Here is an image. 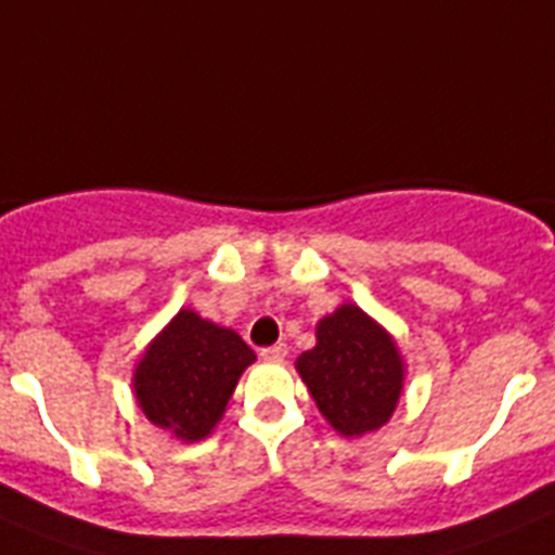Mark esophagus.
I'll list each match as a JSON object with an SVG mask.
<instances>
[{
    "label": "esophagus",
    "mask_w": 555,
    "mask_h": 555,
    "mask_svg": "<svg viewBox=\"0 0 555 555\" xmlns=\"http://www.w3.org/2000/svg\"><path fill=\"white\" fill-rule=\"evenodd\" d=\"M288 352L286 345H272V347H263L261 350V358L263 361H283Z\"/></svg>",
    "instance_id": "esophagus-1"
}]
</instances>
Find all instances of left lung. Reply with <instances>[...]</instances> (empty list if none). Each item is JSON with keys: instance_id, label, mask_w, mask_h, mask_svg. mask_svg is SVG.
I'll list each match as a JSON object with an SVG mask.
<instances>
[{"instance_id": "obj_1", "label": "left lung", "mask_w": 555, "mask_h": 555, "mask_svg": "<svg viewBox=\"0 0 555 555\" xmlns=\"http://www.w3.org/2000/svg\"><path fill=\"white\" fill-rule=\"evenodd\" d=\"M313 403L341 436H364L389 423L405 366L395 338L352 302L317 325V347L297 358Z\"/></svg>"}]
</instances>
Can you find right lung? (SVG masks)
Here are the masks:
<instances>
[{"instance_id":"add662e5","label":"right lung","mask_w":555,"mask_h":555,"mask_svg":"<svg viewBox=\"0 0 555 555\" xmlns=\"http://www.w3.org/2000/svg\"><path fill=\"white\" fill-rule=\"evenodd\" d=\"M255 361L247 341L199 313L183 311L152 338L132 389L139 409L175 439L199 442L222 420L242 372Z\"/></svg>"}]
</instances>
